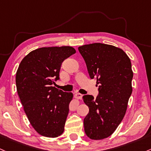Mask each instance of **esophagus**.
<instances>
[{"mask_svg": "<svg viewBox=\"0 0 151 151\" xmlns=\"http://www.w3.org/2000/svg\"><path fill=\"white\" fill-rule=\"evenodd\" d=\"M74 97L77 99V100H82V94L79 93V92H76V93H74Z\"/></svg>", "mask_w": 151, "mask_h": 151, "instance_id": "34e87169", "label": "esophagus"}]
</instances>
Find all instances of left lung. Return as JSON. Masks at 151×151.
<instances>
[{"mask_svg": "<svg viewBox=\"0 0 151 151\" xmlns=\"http://www.w3.org/2000/svg\"><path fill=\"white\" fill-rule=\"evenodd\" d=\"M78 49L99 91L96 99L82 97L89 110L84 119V132L90 139L102 140L115 132L125 115L132 91L131 62L123 50L108 44L94 43Z\"/></svg>", "mask_w": 151, "mask_h": 151, "instance_id": "1", "label": "left lung"}]
</instances>
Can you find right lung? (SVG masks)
I'll list each match as a JSON object with an SVG mask.
<instances>
[{"mask_svg":"<svg viewBox=\"0 0 151 151\" xmlns=\"http://www.w3.org/2000/svg\"><path fill=\"white\" fill-rule=\"evenodd\" d=\"M75 53L72 46L40 48L27 54L18 68V94L30 123L43 136L56 137L64 132L73 94L52 84L59 79L62 62Z\"/></svg>","mask_w":151,"mask_h":151,"instance_id":"right-lung-1","label":"right lung"}]
</instances>
